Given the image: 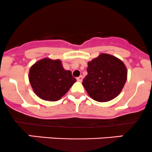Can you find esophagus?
<instances>
[{"label": "esophagus", "instance_id": "esophagus-1", "mask_svg": "<svg viewBox=\"0 0 152 152\" xmlns=\"http://www.w3.org/2000/svg\"><path fill=\"white\" fill-rule=\"evenodd\" d=\"M77 80L79 81V82H82V80H83V76L80 75V76L78 77H77Z\"/></svg>", "mask_w": 152, "mask_h": 152}]
</instances>
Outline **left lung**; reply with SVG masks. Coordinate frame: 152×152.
Listing matches in <instances>:
<instances>
[{"instance_id":"1","label":"left lung","mask_w":152,"mask_h":152,"mask_svg":"<svg viewBox=\"0 0 152 152\" xmlns=\"http://www.w3.org/2000/svg\"><path fill=\"white\" fill-rule=\"evenodd\" d=\"M88 75L83 86L88 95L98 102H107L121 93L127 79L126 66L118 58L101 54L88 63Z\"/></svg>"}]
</instances>
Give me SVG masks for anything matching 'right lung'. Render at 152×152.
<instances>
[{
    "label": "right lung",
    "instance_id": "right-lung-1",
    "mask_svg": "<svg viewBox=\"0 0 152 152\" xmlns=\"http://www.w3.org/2000/svg\"><path fill=\"white\" fill-rule=\"evenodd\" d=\"M28 79L34 93L49 101L60 100L76 82L72 72L64 69L60 60L49 58L36 62L30 68Z\"/></svg>",
    "mask_w": 152,
    "mask_h": 152
}]
</instances>
